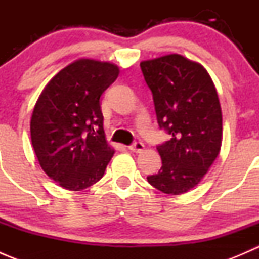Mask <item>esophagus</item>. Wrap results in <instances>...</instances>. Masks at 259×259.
<instances>
[{"instance_id": "esophagus-1", "label": "esophagus", "mask_w": 259, "mask_h": 259, "mask_svg": "<svg viewBox=\"0 0 259 259\" xmlns=\"http://www.w3.org/2000/svg\"><path fill=\"white\" fill-rule=\"evenodd\" d=\"M129 149L134 153H142L144 150V144L140 142H134L132 145H129Z\"/></svg>"}]
</instances>
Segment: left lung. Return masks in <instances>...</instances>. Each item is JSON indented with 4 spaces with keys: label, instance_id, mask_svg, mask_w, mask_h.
<instances>
[{
    "label": "left lung",
    "instance_id": "obj_1",
    "mask_svg": "<svg viewBox=\"0 0 259 259\" xmlns=\"http://www.w3.org/2000/svg\"><path fill=\"white\" fill-rule=\"evenodd\" d=\"M153 94L156 120L171 137L156 146L160 170L149 184L178 195L194 188L222 145V110L215 86L202 65L173 54L140 64Z\"/></svg>",
    "mask_w": 259,
    "mask_h": 259
}]
</instances>
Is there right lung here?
Instances as JSON below:
<instances>
[{
	"mask_svg": "<svg viewBox=\"0 0 259 259\" xmlns=\"http://www.w3.org/2000/svg\"><path fill=\"white\" fill-rule=\"evenodd\" d=\"M109 62L79 60L52 77L31 117V142L41 168L69 190L103 178L114 149L106 143L100 98L116 80Z\"/></svg>",
	"mask_w": 259,
	"mask_h": 259,
	"instance_id": "obj_1",
	"label": "right lung"
}]
</instances>
